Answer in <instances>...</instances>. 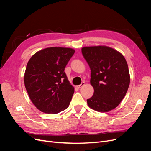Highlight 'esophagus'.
<instances>
[{
  "instance_id": "esophagus-1",
  "label": "esophagus",
  "mask_w": 151,
  "mask_h": 151,
  "mask_svg": "<svg viewBox=\"0 0 151 151\" xmlns=\"http://www.w3.org/2000/svg\"><path fill=\"white\" fill-rule=\"evenodd\" d=\"M85 85V82H83V83H82L80 85H79V86H77V88H78V89H80V88H81L83 86H84Z\"/></svg>"
}]
</instances>
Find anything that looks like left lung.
<instances>
[{"label":"left lung","instance_id":"1","mask_svg":"<svg viewBox=\"0 0 151 151\" xmlns=\"http://www.w3.org/2000/svg\"><path fill=\"white\" fill-rule=\"evenodd\" d=\"M82 53L91 68L94 94L87 99L89 108L108 112L116 108L129 87L130 77L125 57L107 46L85 47Z\"/></svg>","mask_w":151,"mask_h":151}]
</instances>
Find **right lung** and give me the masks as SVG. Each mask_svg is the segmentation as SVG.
I'll return each instance as SVG.
<instances>
[{
  "instance_id": "obj_1",
  "label": "right lung",
  "mask_w": 151,
  "mask_h": 151,
  "mask_svg": "<svg viewBox=\"0 0 151 151\" xmlns=\"http://www.w3.org/2000/svg\"><path fill=\"white\" fill-rule=\"evenodd\" d=\"M74 53L70 48H46L35 53L27 63L25 88L31 101L40 111L56 114L69 106L74 88L64 70Z\"/></svg>"
}]
</instances>
